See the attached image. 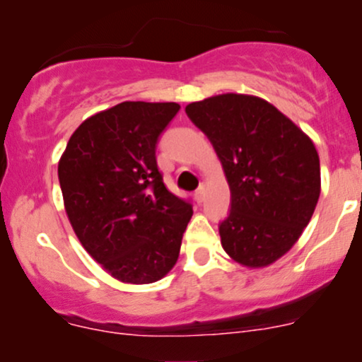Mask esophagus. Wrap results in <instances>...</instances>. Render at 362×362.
<instances>
[{
	"label": "esophagus",
	"mask_w": 362,
	"mask_h": 362,
	"mask_svg": "<svg viewBox=\"0 0 362 362\" xmlns=\"http://www.w3.org/2000/svg\"><path fill=\"white\" fill-rule=\"evenodd\" d=\"M194 197H195V201H197L199 204H201V202L204 201V197H206V187H204V185H201V187H199V189L195 190Z\"/></svg>",
	"instance_id": "1"
}]
</instances>
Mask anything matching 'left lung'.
<instances>
[{
  "label": "left lung",
  "mask_w": 362,
  "mask_h": 362,
  "mask_svg": "<svg viewBox=\"0 0 362 362\" xmlns=\"http://www.w3.org/2000/svg\"><path fill=\"white\" fill-rule=\"evenodd\" d=\"M185 112L209 138L230 185L231 209L219 224L224 252L247 267L271 265L298 242L317 207L313 141L252 95H216Z\"/></svg>",
  "instance_id": "obj_1"
}]
</instances>
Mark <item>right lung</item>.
I'll list each match as a JSON object with an SVG mask.
<instances>
[{
  "label": "right lung",
  "instance_id": "1",
  "mask_svg": "<svg viewBox=\"0 0 362 362\" xmlns=\"http://www.w3.org/2000/svg\"><path fill=\"white\" fill-rule=\"evenodd\" d=\"M180 105L122 102L81 124L57 167L66 214L115 279L149 284L172 271L192 204L163 184L156 144Z\"/></svg>",
  "mask_w": 362,
  "mask_h": 362
}]
</instances>
